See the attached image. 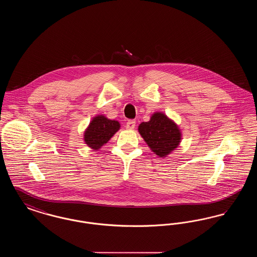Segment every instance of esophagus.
Masks as SVG:
<instances>
[{
	"label": "esophagus",
	"instance_id": "esophagus-1",
	"mask_svg": "<svg viewBox=\"0 0 257 257\" xmlns=\"http://www.w3.org/2000/svg\"><path fill=\"white\" fill-rule=\"evenodd\" d=\"M135 126H136V121H135V120H128L127 123H126V128H127L128 130L134 129Z\"/></svg>",
	"mask_w": 257,
	"mask_h": 257
}]
</instances>
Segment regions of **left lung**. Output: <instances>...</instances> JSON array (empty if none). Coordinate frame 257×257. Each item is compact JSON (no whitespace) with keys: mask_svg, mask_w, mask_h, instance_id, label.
Here are the masks:
<instances>
[{"mask_svg":"<svg viewBox=\"0 0 257 257\" xmlns=\"http://www.w3.org/2000/svg\"><path fill=\"white\" fill-rule=\"evenodd\" d=\"M139 132L149 148L161 158L177 148L181 142V131L177 124L163 112H154L147 122L139 125Z\"/></svg>","mask_w":257,"mask_h":257,"instance_id":"obj_1","label":"left lung"}]
</instances>
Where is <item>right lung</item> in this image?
Listing matches in <instances>:
<instances>
[{
	"label": "right lung",
	"mask_w": 257,
	"mask_h": 257,
	"mask_svg": "<svg viewBox=\"0 0 257 257\" xmlns=\"http://www.w3.org/2000/svg\"><path fill=\"white\" fill-rule=\"evenodd\" d=\"M120 128V124L116 120H111L100 114L92 118L84 133V141L87 147L98 150L107 144L110 138Z\"/></svg>",
	"instance_id": "right-lung-1"
}]
</instances>
